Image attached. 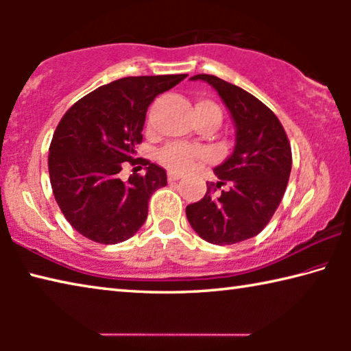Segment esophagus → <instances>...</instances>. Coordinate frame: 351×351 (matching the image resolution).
<instances>
[{
    "mask_svg": "<svg viewBox=\"0 0 351 351\" xmlns=\"http://www.w3.org/2000/svg\"><path fill=\"white\" fill-rule=\"evenodd\" d=\"M181 173H178V171H169V182H175L178 180H181Z\"/></svg>",
    "mask_w": 351,
    "mask_h": 351,
    "instance_id": "esophagus-1",
    "label": "esophagus"
}]
</instances>
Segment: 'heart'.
Wrapping results in <instances>:
<instances>
[{
	"instance_id": "heart-1",
	"label": "heart",
	"mask_w": 351,
	"mask_h": 351,
	"mask_svg": "<svg viewBox=\"0 0 351 351\" xmlns=\"http://www.w3.org/2000/svg\"><path fill=\"white\" fill-rule=\"evenodd\" d=\"M195 110L213 111L218 116V121H221V111H219L215 104L209 102V100H201V102H198L197 106H195ZM201 158H204V152L201 150V148L184 144H170L167 147H164L161 153H159V159H161L167 167L178 171L192 169L195 161Z\"/></svg>"
}]
</instances>
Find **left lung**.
Returning <instances> with one entry per match:
<instances>
[{"label": "left lung", "mask_w": 351, "mask_h": 351, "mask_svg": "<svg viewBox=\"0 0 351 351\" xmlns=\"http://www.w3.org/2000/svg\"><path fill=\"white\" fill-rule=\"evenodd\" d=\"M218 93L235 127V145L213 169L218 182L203 199L186 207L190 226L212 245H234L252 239L269 223L288 186L293 156L287 133L268 106L240 86L215 75L198 74ZM229 185L215 195L216 187Z\"/></svg>", "instance_id": "left-lung-1"}]
</instances>
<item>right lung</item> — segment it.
Wrapping results in <instances>:
<instances>
[{
    "label": "right lung",
    "instance_id": "1",
    "mask_svg": "<svg viewBox=\"0 0 351 351\" xmlns=\"http://www.w3.org/2000/svg\"><path fill=\"white\" fill-rule=\"evenodd\" d=\"M187 74L123 77L97 88L66 111L49 147L52 192L77 232L102 245L133 237L145 223L148 199L167 186L162 167L141 159L145 175L123 182L122 162L134 159L145 112L154 97Z\"/></svg>",
    "mask_w": 351,
    "mask_h": 351
}]
</instances>
